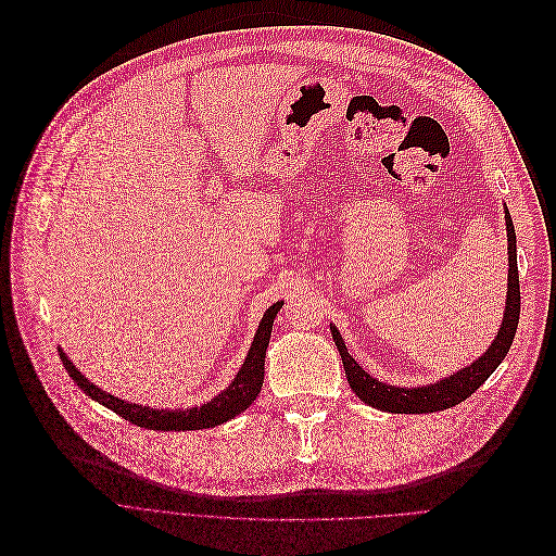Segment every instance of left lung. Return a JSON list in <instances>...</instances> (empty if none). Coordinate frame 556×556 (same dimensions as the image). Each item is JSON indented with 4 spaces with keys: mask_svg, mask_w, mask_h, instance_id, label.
Segmentation results:
<instances>
[{
    "mask_svg": "<svg viewBox=\"0 0 556 556\" xmlns=\"http://www.w3.org/2000/svg\"><path fill=\"white\" fill-rule=\"evenodd\" d=\"M504 218H506V237H508V291H506V308L500 324L497 336L493 344L482 353L473 364L460 368L458 372L440 379L435 383L416 386V388H401L390 386L379 379H375L370 372H366L351 355L342 340V332L336 324H330V336L336 340V346L342 355V364L346 370V379L353 388V392L368 405L392 412V414H425V412H440L454 407L469 399L504 362L519 321V274H517V239L508 207L504 205Z\"/></svg>",
    "mask_w": 556,
    "mask_h": 556,
    "instance_id": "left-lung-1",
    "label": "left lung"
}]
</instances>
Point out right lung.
Here are the masks:
<instances>
[{
  "label": "right lung",
  "mask_w": 556,
  "mask_h": 556,
  "mask_svg": "<svg viewBox=\"0 0 556 556\" xmlns=\"http://www.w3.org/2000/svg\"><path fill=\"white\" fill-rule=\"evenodd\" d=\"M282 300L271 304L254 336V342L248 351V357L243 362V366L239 368L237 377L232 379V383L216 394L214 399L194 405V407H184V409H157V407H149V405H140V403H129L125 399H118L114 394H109L104 390H100L98 386H93L85 375H80V370L72 364V359H67V355L63 353V349H59V357L67 370V375L74 379V383L93 401H98L100 405L114 409L116 414H121L125 420L144 427V429H157V431H192V429H207V427H216L220 422H226L235 416H239L241 412H245L258 396L261 388H263V379H265V353L269 346V338H271V326H274V317L278 315V311L282 308Z\"/></svg>",
  "instance_id": "right-lung-1"
}]
</instances>
